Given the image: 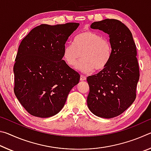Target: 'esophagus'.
I'll list each match as a JSON object with an SVG mask.
<instances>
[{
	"mask_svg": "<svg viewBox=\"0 0 151 151\" xmlns=\"http://www.w3.org/2000/svg\"><path fill=\"white\" fill-rule=\"evenodd\" d=\"M86 76H84V75H81V77H80V80L81 81H85L86 80Z\"/></svg>",
	"mask_w": 151,
	"mask_h": 151,
	"instance_id": "esophagus-1",
	"label": "esophagus"
}]
</instances>
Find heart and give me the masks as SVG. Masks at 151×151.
Segmentation results:
<instances>
[{
  "instance_id": "heart-1",
  "label": "heart",
  "mask_w": 151,
  "mask_h": 151,
  "mask_svg": "<svg viewBox=\"0 0 151 151\" xmlns=\"http://www.w3.org/2000/svg\"><path fill=\"white\" fill-rule=\"evenodd\" d=\"M84 73L101 71L108 65L112 55V46L107 38L91 30H86L76 36L74 44H66L63 58L65 63Z\"/></svg>"
}]
</instances>
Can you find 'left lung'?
<instances>
[{
    "mask_svg": "<svg viewBox=\"0 0 151 151\" xmlns=\"http://www.w3.org/2000/svg\"><path fill=\"white\" fill-rule=\"evenodd\" d=\"M91 28L109 35L112 55L103 70L86 78L90 88L87 105L96 116L113 118L126 111L136 99L140 76L136 45L131 32L119 20L94 22Z\"/></svg>",
    "mask_w": 151,
    "mask_h": 151,
    "instance_id": "8db88e82",
    "label": "left lung"
}]
</instances>
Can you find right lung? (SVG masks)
I'll return each mask as SVG.
<instances>
[{
    "label": "right lung",
    "mask_w": 151,
    "mask_h": 151,
    "mask_svg": "<svg viewBox=\"0 0 151 151\" xmlns=\"http://www.w3.org/2000/svg\"><path fill=\"white\" fill-rule=\"evenodd\" d=\"M79 23L40 24L19 45L13 67L15 96L32 116L47 118L57 114L79 74L63 60V49Z\"/></svg>",
    "instance_id": "right-lung-1"
}]
</instances>
